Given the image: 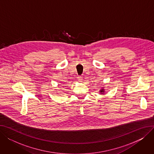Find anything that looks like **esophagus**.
I'll return each instance as SVG.
<instances>
[{
    "label": "esophagus",
    "instance_id": "1",
    "mask_svg": "<svg viewBox=\"0 0 154 154\" xmlns=\"http://www.w3.org/2000/svg\"><path fill=\"white\" fill-rule=\"evenodd\" d=\"M77 80H78L79 82H82V76H78V77H77Z\"/></svg>",
    "mask_w": 154,
    "mask_h": 154
}]
</instances>
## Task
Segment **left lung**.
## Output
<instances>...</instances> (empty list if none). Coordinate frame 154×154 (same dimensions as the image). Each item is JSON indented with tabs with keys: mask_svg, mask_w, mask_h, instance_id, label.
Wrapping results in <instances>:
<instances>
[{
	"mask_svg": "<svg viewBox=\"0 0 154 154\" xmlns=\"http://www.w3.org/2000/svg\"><path fill=\"white\" fill-rule=\"evenodd\" d=\"M100 91V93H102V94H103V93H104V92H104V89H103V88H102V89H101Z\"/></svg>",
	"mask_w": 154,
	"mask_h": 154,
	"instance_id": "1",
	"label": "left lung"
}]
</instances>
